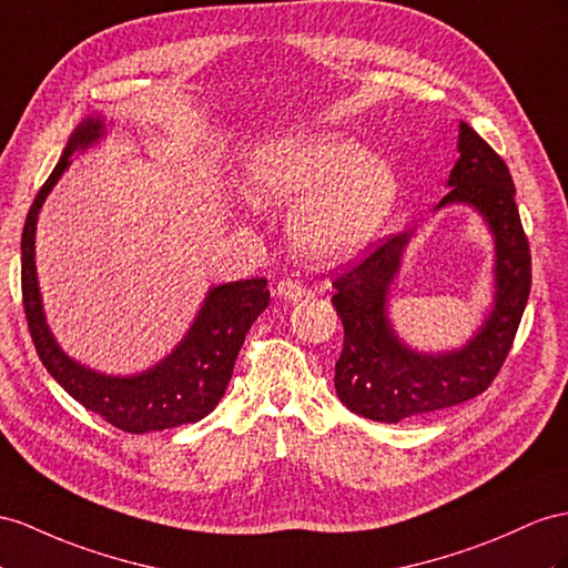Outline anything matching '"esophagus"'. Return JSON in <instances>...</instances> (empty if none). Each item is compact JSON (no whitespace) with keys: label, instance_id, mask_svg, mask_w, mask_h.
I'll use <instances>...</instances> for the list:
<instances>
[{"label":"esophagus","instance_id":"1","mask_svg":"<svg viewBox=\"0 0 568 568\" xmlns=\"http://www.w3.org/2000/svg\"><path fill=\"white\" fill-rule=\"evenodd\" d=\"M278 295L283 300H287V302H297V300H302L304 295H307V287H304L302 283H297V281H281L278 283Z\"/></svg>","mask_w":568,"mask_h":568}]
</instances>
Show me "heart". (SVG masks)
<instances>
[{"instance_id": "1", "label": "heart", "mask_w": 568, "mask_h": 568, "mask_svg": "<svg viewBox=\"0 0 568 568\" xmlns=\"http://www.w3.org/2000/svg\"><path fill=\"white\" fill-rule=\"evenodd\" d=\"M246 194L258 206L295 209L293 240L314 264L353 258L379 235L398 182L382 158L331 132L275 136L246 158Z\"/></svg>"}]
</instances>
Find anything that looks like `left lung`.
<instances>
[{
  "mask_svg": "<svg viewBox=\"0 0 568 568\" xmlns=\"http://www.w3.org/2000/svg\"><path fill=\"white\" fill-rule=\"evenodd\" d=\"M458 153L439 201L473 206L494 237V307L458 351L417 353L388 322V290L413 232L388 237L336 275L331 297L343 322V353L336 362V394L347 410L374 423L396 425L470 400L487 390L511 351L530 295V246L516 206L506 163L473 126L460 122Z\"/></svg>",
  "mask_w": 568,
  "mask_h": 568,
  "instance_id": "left-lung-1",
  "label": "left lung"
}]
</instances>
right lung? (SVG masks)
<instances>
[{"mask_svg": "<svg viewBox=\"0 0 568 568\" xmlns=\"http://www.w3.org/2000/svg\"><path fill=\"white\" fill-rule=\"evenodd\" d=\"M103 136V118L83 120L69 136L60 163L28 211L21 235V293L28 328L42 365L54 376V382L85 410L98 413L112 427L129 434H145L199 423L223 398L246 331L268 307L271 293L266 290V278L211 287L180 345L151 369L132 376H108L79 365L57 345L45 322L36 273L38 213L57 180L71 165V153L89 149Z\"/></svg>", "mask_w": 568, "mask_h": 568, "instance_id": "right-lung-1", "label": "right lung"}]
</instances>
